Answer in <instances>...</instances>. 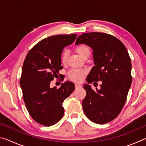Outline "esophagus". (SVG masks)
Here are the masks:
<instances>
[{
	"label": "esophagus",
	"mask_w": 146,
	"mask_h": 146,
	"mask_svg": "<svg viewBox=\"0 0 146 146\" xmlns=\"http://www.w3.org/2000/svg\"><path fill=\"white\" fill-rule=\"evenodd\" d=\"M75 88L76 89H78V88H80V87H81V86L80 85H79V84H75Z\"/></svg>",
	"instance_id": "esophagus-1"
}]
</instances>
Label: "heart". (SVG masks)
Here are the masks:
<instances>
[{
  "label": "heart",
  "mask_w": 146,
  "mask_h": 146,
  "mask_svg": "<svg viewBox=\"0 0 146 146\" xmlns=\"http://www.w3.org/2000/svg\"><path fill=\"white\" fill-rule=\"evenodd\" d=\"M75 51L77 53L80 57L84 58L86 56H90L91 54L90 49L89 46L84 44H80L75 48ZM69 56V52L67 50H64L61 55L62 63L65 64L67 62ZM86 74V70L84 69H72L68 72L69 78L75 82H80L82 80L84 76Z\"/></svg>",
  "instance_id": "obj_1"
}]
</instances>
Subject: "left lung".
<instances>
[{
	"label": "left lung",
	"instance_id": "left-lung-1",
	"mask_svg": "<svg viewBox=\"0 0 146 146\" xmlns=\"http://www.w3.org/2000/svg\"><path fill=\"white\" fill-rule=\"evenodd\" d=\"M80 44L93 49L95 64L86 78L88 84L83 86L86 91L82 100L84 111L93 122H110L122 110L131 84L129 55L119 39L105 33H83L75 42L76 45ZM98 81H102L101 89L94 91L88 84Z\"/></svg>",
	"mask_w": 146,
	"mask_h": 146
}]
</instances>
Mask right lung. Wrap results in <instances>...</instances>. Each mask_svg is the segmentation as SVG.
I'll return each mask as SVG.
<instances>
[{
    "label": "right lung",
    "instance_id": "obj_1",
    "mask_svg": "<svg viewBox=\"0 0 146 146\" xmlns=\"http://www.w3.org/2000/svg\"><path fill=\"white\" fill-rule=\"evenodd\" d=\"M76 36L60 35L44 38L30 49L24 60L20 80L24 101L32 118L41 125L50 126L61 119L62 103L75 90L74 84L69 81L59 89L49 85L63 68V49L72 44Z\"/></svg>",
    "mask_w": 146,
    "mask_h": 146
}]
</instances>
